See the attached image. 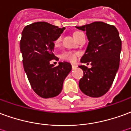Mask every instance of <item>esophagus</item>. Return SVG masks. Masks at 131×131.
<instances>
[{
  "label": "esophagus",
  "instance_id": "34e87169",
  "mask_svg": "<svg viewBox=\"0 0 131 131\" xmlns=\"http://www.w3.org/2000/svg\"><path fill=\"white\" fill-rule=\"evenodd\" d=\"M72 69H74L77 68V66L74 65V64H72Z\"/></svg>",
  "mask_w": 131,
  "mask_h": 131
}]
</instances>
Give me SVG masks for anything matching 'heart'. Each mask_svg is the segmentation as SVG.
Returning <instances> with one entry per match:
<instances>
[{
    "label": "heart",
    "mask_w": 131,
    "mask_h": 131,
    "mask_svg": "<svg viewBox=\"0 0 131 131\" xmlns=\"http://www.w3.org/2000/svg\"><path fill=\"white\" fill-rule=\"evenodd\" d=\"M79 33H80V32H76L74 33V37H76ZM62 40V37L59 36L57 37L56 40L54 41V47H58L60 45ZM79 55V53L77 52H72V51H64L61 54H60V59L64 60V61H67L69 62H74L77 60V57Z\"/></svg>",
    "instance_id": "1"
}]
</instances>
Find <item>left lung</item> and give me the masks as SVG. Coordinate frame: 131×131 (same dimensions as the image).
I'll return each mask as SVG.
<instances>
[{
    "label": "left lung",
    "mask_w": 131,
    "mask_h": 131,
    "mask_svg": "<svg viewBox=\"0 0 131 131\" xmlns=\"http://www.w3.org/2000/svg\"><path fill=\"white\" fill-rule=\"evenodd\" d=\"M76 27L86 31L89 40L81 62H91V68L79 66L84 76L79 86L89 96L100 97L109 90L119 67L121 40L118 31L115 26L104 22H94Z\"/></svg>",
    "instance_id": "left-lung-1"
}]
</instances>
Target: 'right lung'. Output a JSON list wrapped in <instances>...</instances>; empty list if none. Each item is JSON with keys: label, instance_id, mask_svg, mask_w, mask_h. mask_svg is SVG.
<instances>
[{"label": "right lung", "instance_id": "add662e5", "mask_svg": "<svg viewBox=\"0 0 131 131\" xmlns=\"http://www.w3.org/2000/svg\"><path fill=\"white\" fill-rule=\"evenodd\" d=\"M64 29L46 22H37L25 26L22 32L20 47L25 72L33 91L44 99L61 93L64 80L72 70L67 62H59L57 67L50 63L52 59H59L53 53L54 41Z\"/></svg>", "mask_w": 131, "mask_h": 131}]
</instances>
